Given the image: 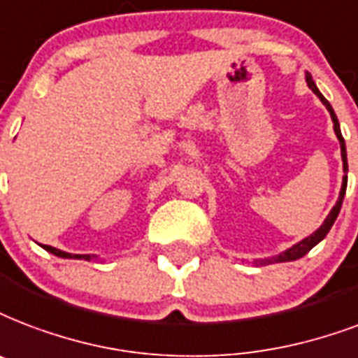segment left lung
<instances>
[{
    "mask_svg": "<svg viewBox=\"0 0 358 358\" xmlns=\"http://www.w3.org/2000/svg\"><path fill=\"white\" fill-rule=\"evenodd\" d=\"M306 82L308 86H310V90H312L313 94L317 95L319 99H321V103H323L324 106H327V110L331 113V118H332V124H334V133H336L338 141H340V150H342V163H343V173H348V152H345V141H343L342 136V131H340V122H338L336 114H334V108L331 106V103L324 99L323 94L319 92V88L315 86V82H313L312 75L310 73H306ZM345 189H348V174L343 176L342 180V189H340V195H338V201L336 204L332 206L331 214L324 217L323 225L315 231L313 234H310L308 238L300 240L299 244L291 245L289 250H285V252H282L280 255H276V257H268V259H261V261H255V263L259 264H270V263H285V261H296V259L304 257L310 250H312L313 245H317L321 240L327 236V233L331 231V227L334 225V222H336L338 214H340V208H342V203H343V197H345Z\"/></svg>",
    "mask_w": 358,
    "mask_h": 358,
    "instance_id": "8db88e82",
    "label": "left lung"
}]
</instances>
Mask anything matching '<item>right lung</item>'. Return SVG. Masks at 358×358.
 <instances>
[{
  "instance_id": "1",
  "label": "right lung",
  "mask_w": 358,
  "mask_h": 358,
  "mask_svg": "<svg viewBox=\"0 0 358 358\" xmlns=\"http://www.w3.org/2000/svg\"><path fill=\"white\" fill-rule=\"evenodd\" d=\"M46 252L54 253L56 257H62V259H84V261H90L92 257H95V255H75V253H67V252H62V250H58V248H52V245H43Z\"/></svg>"
}]
</instances>
